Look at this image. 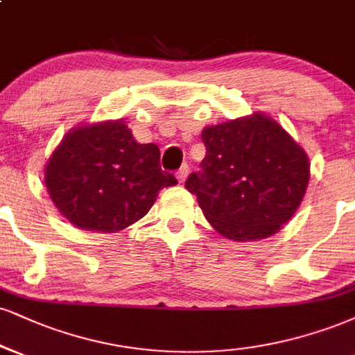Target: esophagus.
I'll use <instances>...</instances> for the list:
<instances>
[{
    "instance_id": "obj_1",
    "label": "esophagus",
    "mask_w": 355,
    "mask_h": 355,
    "mask_svg": "<svg viewBox=\"0 0 355 355\" xmlns=\"http://www.w3.org/2000/svg\"><path fill=\"white\" fill-rule=\"evenodd\" d=\"M189 172H190V166H189V164H183L180 168H178V172H177V178H178V182L180 183H183L187 180V177H189Z\"/></svg>"
}]
</instances>
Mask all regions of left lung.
I'll use <instances>...</instances> for the list:
<instances>
[{"label": "left lung", "instance_id": "left-lung-1", "mask_svg": "<svg viewBox=\"0 0 355 355\" xmlns=\"http://www.w3.org/2000/svg\"><path fill=\"white\" fill-rule=\"evenodd\" d=\"M202 170L185 187L216 232L234 241L271 236L291 220L309 182V162L279 123L261 114L207 127Z\"/></svg>", "mask_w": 355, "mask_h": 355}]
</instances>
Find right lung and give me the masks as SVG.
<instances>
[{"label":"right lung","instance_id":"1","mask_svg":"<svg viewBox=\"0 0 355 355\" xmlns=\"http://www.w3.org/2000/svg\"><path fill=\"white\" fill-rule=\"evenodd\" d=\"M177 178L160 168L155 144H137L121 121L69 132L46 165L58 210L83 230L112 233L148 213Z\"/></svg>","mask_w":355,"mask_h":355}]
</instances>
